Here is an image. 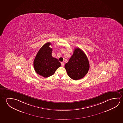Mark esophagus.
<instances>
[{
    "instance_id": "esophagus-1",
    "label": "esophagus",
    "mask_w": 123,
    "mask_h": 123,
    "mask_svg": "<svg viewBox=\"0 0 123 123\" xmlns=\"http://www.w3.org/2000/svg\"><path fill=\"white\" fill-rule=\"evenodd\" d=\"M61 66H62V67H63L64 66V62H61Z\"/></svg>"
}]
</instances>
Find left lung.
Segmentation results:
<instances>
[{
	"label": "left lung",
	"mask_w": 123,
	"mask_h": 123,
	"mask_svg": "<svg viewBox=\"0 0 123 123\" xmlns=\"http://www.w3.org/2000/svg\"><path fill=\"white\" fill-rule=\"evenodd\" d=\"M90 68L86 55L81 49L75 48L68 62L65 65L67 74L74 80L82 79L88 73Z\"/></svg>",
	"instance_id": "1"
}]
</instances>
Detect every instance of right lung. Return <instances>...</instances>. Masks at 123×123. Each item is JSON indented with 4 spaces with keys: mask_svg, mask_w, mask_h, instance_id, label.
Listing matches in <instances>:
<instances>
[{
    "mask_svg": "<svg viewBox=\"0 0 123 123\" xmlns=\"http://www.w3.org/2000/svg\"><path fill=\"white\" fill-rule=\"evenodd\" d=\"M51 44L50 42H47L42 46L37 53L33 62L36 73L44 78L54 74L61 66L58 60L52 56V49L49 47Z\"/></svg>",
    "mask_w": 123,
    "mask_h": 123,
    "instance_id": "add662e5",
    "label": "right lung"
}]
</instances>
